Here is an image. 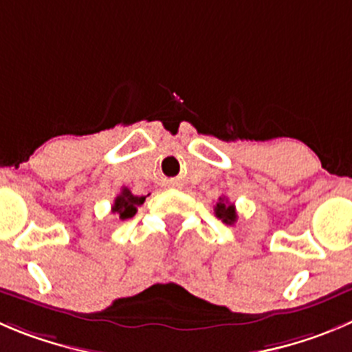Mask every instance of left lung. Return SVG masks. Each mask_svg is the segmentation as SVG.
Segmentation results:
<instances>
[{
    "mask_svg": "<svg viewBox=\"0 0 352 352\" xmlns=\"http://www.w3.org/2000/svg\"><path fill=\"white\" fill-rule=\"evenodd\" d=\"M215 215L221 219L224 224H234L236 219H238V213H236V208H234V203H229L226 198H221L219 199V203H217L215 206Z\"/></svg>",
    "mask_w": 352,
    "mask_h": 352,
    "instance_id": "1",
    "label": "left lung"
}]
</instances>
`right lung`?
Listing matches in <instances>:
<instances>
[{"label": "right lung", "instance_id": "right-lung-1", "mask_svg": "<svg viewBox=\"0 0 352 352\" xmlns=\"http://www.w3.org/2000/svg\"><path fill=\"white\" fill-rule=\"evenodd\" d=\"M146 201V196H135L131 195L130 189L124 187L123 191L118 195V198L114 199V205L111 208V213H114L116 217H120L121 221L124 219H130L137 213V206H140L142 203Z\"/></svg>", "mask_w": 352, "mask_h": 352}]
</instances>
